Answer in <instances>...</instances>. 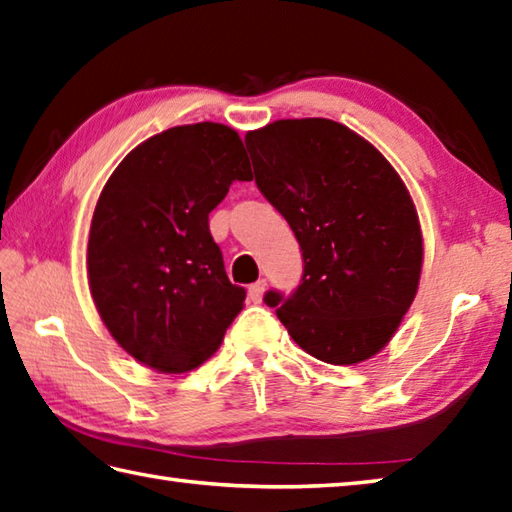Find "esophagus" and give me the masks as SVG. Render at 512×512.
<instances>
[{
	"label": "esophagus",
	"mask_w": 512,
	"mask_h": 512,
	"mask_svg": "<svg viewBox=\"0 0 512 512\" xmlns=\"http://www.w3.org/2000/svg\"><path fill=\"white\" fill-rule=\"evenodd\" d=\"M264 290H266V279H257L255 284H250V286H248V297H250V302H253V304H259V302H262Z\"/></svg>",
	"instance_id": "esophagus-1"
}]
</instances>
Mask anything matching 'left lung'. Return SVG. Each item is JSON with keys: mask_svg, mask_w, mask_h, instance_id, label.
I'll list each match as a JSON object with an SVG mask.
<instances>
[{"mask_svg": "<svg viewBox=\"0 0 512 512\" xmlns=\"http://www.w3.org/2000/svg\"><path fill=\"white\" fill-rule=\"evenodd\" d=\"M255 184L302 248L293 295H264L308 355L350 366L379 353L413 304L422 230L379 150L333 119H279L246 135Z\"/></svg>", "mask_w": 512, "mask_h": 512, "instance_id": "left-lung-1", "label": "left lung"}]
</instances>
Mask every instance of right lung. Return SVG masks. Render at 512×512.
<instances>
[{"instance_id":"add662e5","label":"right lung","mask_w":512,"mask_h":512,"mask_svg":"<svg viewBox=\"0 0 512 512\" xmlns=\"http://www.w3.org/2000/svg\"><path fill=\"white\" fill-rule=\"evenodd\" d=\"M253 170L224 124L168 128L110 175L88 235L97 313L128 355L162 373L197 368L244 306L230 284L208 213Z\"/></svg>"}]
</instances>
